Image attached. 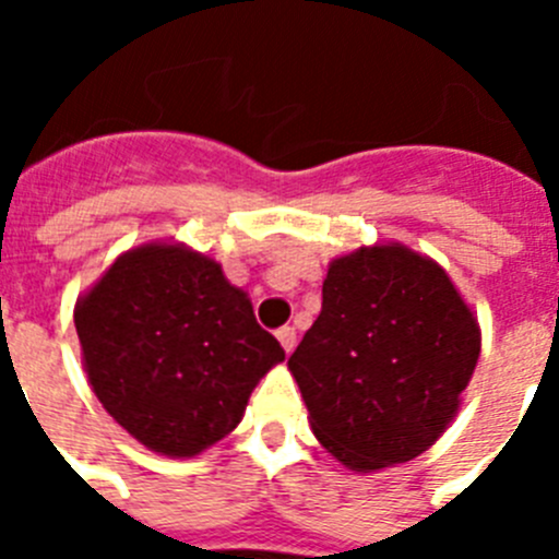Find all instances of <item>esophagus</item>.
Here are the masks:
<instances>
[{
    "label": "esophagus",
    "instance_id": "esophagus-1",
    "mask_svg": "<svg viewBox=\"0 0 559 559\" xmlns=\"http://www.w3.org/2000/svg\"><path fill=\"white\" fill-rule=\"evenodd\" d=\"M276 338H280V344H283L285 353H294V347H296V330L294 328L276 330Z\"/></svg>",
    "mask_w": 559,
    "mask_h": 559
}]
</instances>
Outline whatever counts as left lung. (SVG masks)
I'll return each instance as SVG.
<instances>
[{"label": "left lung", "instance_id": "8db88e82", "mask_svg": "<svg viewBox=\"0 0 559 559\" xmlns=\"http://www.w3.org/2000/svg\"><path fill=\"white\" fill-rule=\"evenodd\" d=\"M478 353V319L448 271L403 243H374L328 265L322 313L288 369L330 456L374 473L448 431Z\"/></svg>", "mask_w": 559, "mask_h": 559}]
</instances>
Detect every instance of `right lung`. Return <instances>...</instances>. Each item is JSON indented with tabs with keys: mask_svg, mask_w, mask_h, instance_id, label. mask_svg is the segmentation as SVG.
Returning a JSON list of instances; mask_svg holds the SVG:
<instances>
[{
	"mask_svg": "<svg viewBox=\"0 0 559 559\" xmlns=\"http://www.w3.org/2000/svg\"><path fill=\"white\" fill-rule=\"evenodd\" d=\"M88 386L136 442L199 456L243 419L285 349L221 263L185 243L122 251L75 305Z\"/></svg>",
	"mask_w": 559,
	"mask_h": 559,
	"instance_id": "1",
	"label": "right lung"
}]
</instances>
